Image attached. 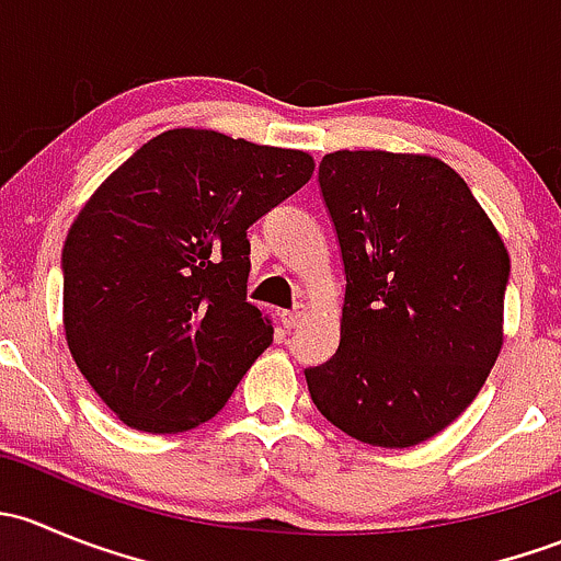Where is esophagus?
<instances>
[{
	"instance_id": "1",
	"label": "esophagus",
	"mask_w": 561,
	"mask_h": 561,
	"mask_svg": "<svg viewBox=\"0 0 561 561\" xmlns=\"http://www.w3.org/2000/svg\"><path fill=\"white\" fill-rule=\"evenodd\" d=\"M307 314H309L307 304H298V307L290 309V312H282V325H285V328H298L304 320H307Z\"/></svg>"
}]
</instances>
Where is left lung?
Wrapping results in <instances>:
<instances>
[{"label":"left lung","mask_w":561,"mask_h":561,"mask_svg":"<svg viewBox=\"0 0 561 561\" xmlns=\"http://www.w3.org/2000/svg\"><path fill=\"white\" fill-rule=\"evenodd\" d=\"M320 190L347 287L339 350L307 369L309 393L358 443L412 448L472 404L500 358L511 254L439 157L331 151Z\"/></svg>","instance_id":"8db88e82"}]
</instances>
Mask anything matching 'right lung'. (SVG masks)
<instances>
[{
  "instance_id": "add662e5",
  "label": "right lung",
  "mask_w": 561,
  "mask_h": 561,
  "mask_svg": "<svg viewBox=\"0 0 561 561\" xmlns=\"http://www.w3.org/2000/svg\"><path fill=\"white\" fill-rule=\"evenodd\" d=\"M309 151L217 129L157 135L83 203L61 249L72 360L129 428L211 421L274 342L247 301V228L312 179Z\"/></svg>"
}]
</instances>
